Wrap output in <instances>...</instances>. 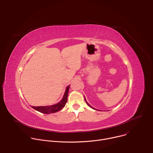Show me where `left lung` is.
Wrapping results in <instances>:
<instances>
[{
	"label": "left lung",
	"mask_w": 153,
	"mask_h": 153,
	"mask_svg": "<svg viewBox=\"0 0 153 153\" xmlns=\"http://www.w3.org/2000/svg\"><path fill=\"white\" fill-rule=\"evenodd\" d=\"M85 102H86V104H87V105H88V106H90V107H91V108H93V109H94V110H95V108H93V107H92V106H91V105H90V104H88V102H86V99H85Z\"/></svg>",
	"instance_id": "left-lung-1"
}]
</instances>
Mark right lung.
I'll list each match as a JSON object with an SVG mask.
<instances>
[{
	"mask_svg": "<svg viewBox=\"0 0 153 153\" xmlns=\"http://www.w3.org/2000/svg\"><path fill=\"white\" fill-rule=\"evenodd\" d=\"M70 85H68L66 88V90H65L63 97L59 103L51 106H32V108H33L34 110L44 114L54 113L60 111L65 106V104H66V103L67 102V98H68V91L70 89Z\"/></svg>",
	"mask_w": 153,
	"mask_h": 153,
	"instance_id": "1",
	"label": "right lung"
}]
</instances>
